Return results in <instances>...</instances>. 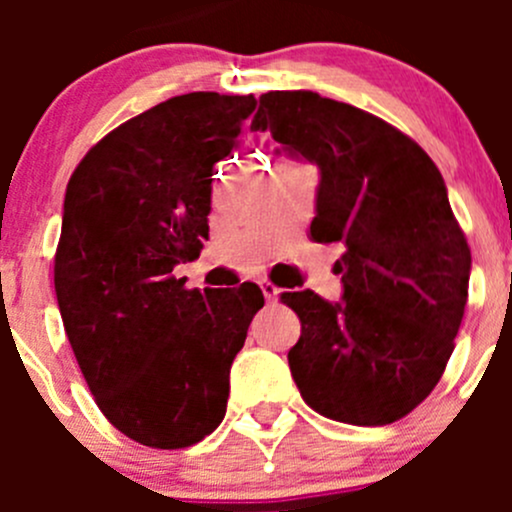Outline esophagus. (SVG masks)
<instances>
[{
  "label": "esophagus",
  "instance_id": "obj_1",
  "mask_svg": "<svg viewBox=\"0 0 512 512\" xmlns=\"http://www.w3.org/2000/svg\"><path fill=\"white\" fill-rule=\"evenodd\" d=\"M260 287H262V294H265V299L267 302H277V297H280V287H275L272 285V282H260Z\"/></svg>",
  "mask_w": 512,
  "mask_h": 512
}]
</instances>
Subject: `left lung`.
<instances>
[{
    "mask_svg": "<svg viewBox=\"0 0 512 512\" xmlns=\"http://www.w3.org/2000/svg\"><path fill=\"white\" fill-rule=\"evenodd\" d=\"M252 131H270L319 168L317 242H342V302L285 292L302 322L289 371L317 414L386 426L441 379L461 327L471 247L446 183L416 141L314 91L260 96Z\"/></svg>",
    "mask_w": 512,
    "mask_h": 512,
    "instance_id": "obj_1",
    "label": "left lung"
}]
</instances>
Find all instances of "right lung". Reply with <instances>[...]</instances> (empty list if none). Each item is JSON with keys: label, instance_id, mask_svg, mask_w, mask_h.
<instances>
[{"label": "right lung", "instance_id": "obj_1", "mask_svg": "<svg viewBox=\"0 0 512 512\" xmlns=\"http://www.w3.org/2000/svg\"><path fill=\"white\" fill-rule=\"evenodd\" d=\"M255 96H173L113 128L76 165L54 287L66 337L101 414L151 448L203 441L225 418L230 366L265 297L185 289L173 270L208 240L215 163Z\"/></svg>", "mask_w": 512, "mask_h": 512}]
</instances>
